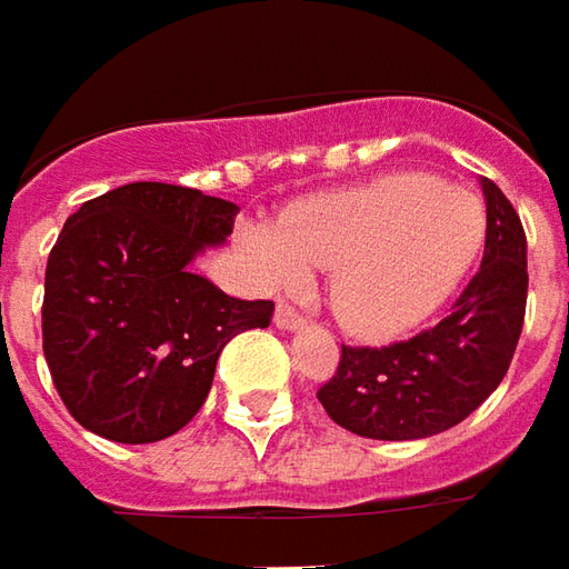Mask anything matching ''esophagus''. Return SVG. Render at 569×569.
I'll return each mask as SVG.
<instances>
[{"label": "esophagus", "mask_w": 569, "mask_h": 569, "mask_svg": "<svg viewBox=\"0 0 569 569\" xmlns=\"http://www.w3.org/2000/svg\"><path fill=\"white\" fill-rule=\"evenodd\" d=\"M276 326H278V329H284V331H300V329H307V319H303L300 312L293 310V307H288V303H278Z\"/></svg>", "instance_id": "obj_1"}]
</instances>
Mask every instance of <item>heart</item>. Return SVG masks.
Here are the masks:
<instances>
[{
  "label": "heart",
  "mask_w": 569,
  "mask_h": 569,
  "mask_svg": "<svg viewBox=\"0 0 569 569\" xmlns=\"http://www.w3.org/2000/svg\"><path fill=\"white\" fill-rule=\"evenodd\" d=\"M486 238V209L463 187L398 174L288 212L250 231L272 284L329 269V300L347 329L388 338L422 322L451 293Z\"/></svg>",
  "instance_id": "obj_1"
}]
</instances>
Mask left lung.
Listing matches in <instances>:
<instances>
[{"instance_id":"8db88e82","label":"left lung","mask_w":569,"mask_h":569,"mask_svg":"<svg viewBox=\"0 0 569 569\" xmlns=\"http://www.w3.org/2000/svg\"><path fill=\"white\" fill-rule=\"evenodd\" d=\"M486 253L451 312L388 347H341L319 403L341 429L379 441L448 432L507 376L523 331L526 234L501 187L482 178Z\"/></svg>"}]
</instances>
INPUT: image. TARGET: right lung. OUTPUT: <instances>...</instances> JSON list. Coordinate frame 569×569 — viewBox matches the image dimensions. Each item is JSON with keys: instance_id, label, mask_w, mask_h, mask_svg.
<instances>
[{"instance_id": "1", "label": "right lung", "mask_w": 569, "mask_h": 569, "mask_svg": "<svg viewBox=\"0 0 569 569\" xmlns=\"http://www.w3.org/2000/svg\"><path fill=\"white\" fill-rule=\"evenodd\" d=\"M238 206L193 187L133 181L68 216L46 262L43 353L83 429L150 445L184 429L212 388L222 347L272 322L190 272L224 247Z\"/></svg>"}]
</instances>
